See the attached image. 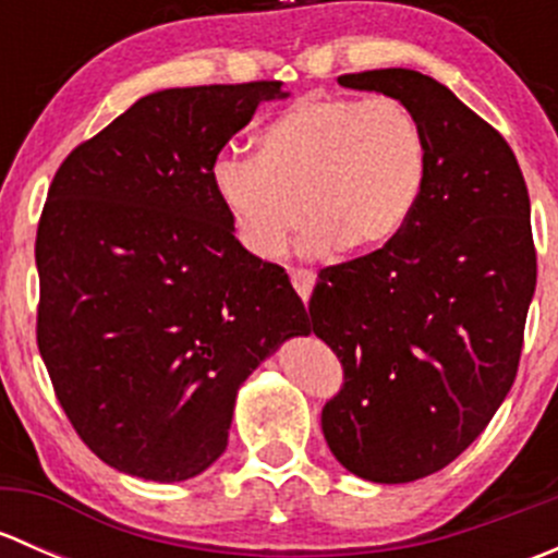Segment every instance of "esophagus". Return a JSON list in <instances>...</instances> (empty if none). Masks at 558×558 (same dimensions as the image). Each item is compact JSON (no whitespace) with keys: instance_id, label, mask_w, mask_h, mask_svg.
I'll list each match as a JSON object with an SVG mask.
<instances>
[{"instance_id":"esophagus-1","label":"esophagus","mask_w":558,"mask_h":558,"mask_svg":"<svg viewBox=\"0 0 558 558\" xmlns=\"http://www.w3.org/2000/svg\"><path fill=\"white\" fill-rule=\"evenodd\" d=\"M291 286H294L296 294L302 296V300H311V291L315 286V272L313 269H305V267H296L291 269Z\"/></svg>"}]
</instances>
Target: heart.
I'll list each match as a JSON object with an SVG mask.
<instances>
[{
    "mask_svg": "<svg viewBox=\"0 0 558 558\" xmlns=\"http://www.w3.org/2000/svg\"><path fill=\"white\" fill-rule=\"evenodd\" d=\"M426 172V132L402 99L313 94L258 129L256 159L221 156L213 189L240 245L275 262L305 213L311 251L388 245L413 218Z\"/></svg>",
    "mask_w": 558,
    "mask_h": 558,
    "instance_id": "obj_1",
    "label": "heart"
}]
</instances>
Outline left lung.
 I'll use <instances>...</instances> for the list:
<instances>
[{"label": "left lung", "instance_id": "obj_1", "mask_svg": "<svg viewBox=\"0 0 558 558\" xmlns=\"http://www.w3.org/2000/svg\"><path fill=\"white\" fill-rule=\"evenodd\" d=\"M337 83L402 99L429 143L402 234L320 269L307 305L342 364L320 410L331 453L364 481L410 483L486 429L519 373L537 283L529 191L502 134L435 77L391 66Z\"/></svg>", "mask_w": 558, "mask_h": 558}]
</instances>
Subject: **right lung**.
I'll use <instances>...</instances> for the list:
<instances>
[{
	"mask_svg": "<svg viewBox=\"0 0 558 558\" xmlns=\"http://www.w3.org/2000/svg\"><path fill=\"white\" fill-rule=\"evenodd\" d=\"M280 81L167 88L77 145L37 227V348L77 437L105 464L174 483L229 440L243 380L307 313L251 256L213 189L223 145Z\"/></svg>",
	"mask_w": 558,
	"mask_h": 558,
	"instance_id": "right-lung-1",
	"label": "right lung"
}]
</instances>
